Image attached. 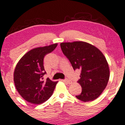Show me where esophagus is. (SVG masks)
Masks as SVG:
<instances>
[{
	"label": "esophagus",
	"instance_id": "obj_1",
	"mask_svg": "<svg viewBox=\"0 0 125 125\" xmlns=\"http://www.w3.org/2000/svg\"><path fill=\"white\" fill-rule=\"evenodd\" d=\"M62 81L64 82L67 83H71V82L70 81H69L68 79H63V80H62Z\"/></svg>",
	"mask_w": 125,
	"mask_h": 125
}]
</instances>
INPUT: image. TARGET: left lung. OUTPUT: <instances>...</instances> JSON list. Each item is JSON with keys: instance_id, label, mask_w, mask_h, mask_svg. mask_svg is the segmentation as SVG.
<instances>
[{"instance_id": "8db88e82", "label": "left lung", "mask_w": 125, "mask_h": 125, "mask_svg": "<svg viewBox=\"0 0 125 125\" xmlns=\"http://www.w3.org/2000/svg\"><path fill=\"white\" fill-rule=\"evenodd\" d=\"M61 47L73 69L81 71L77 82L81 84L82 92L76 97L83 102L96 99L106 88L109 79V67L104 54L85 42L61 43Z\"/></svg>"}]
</instances>
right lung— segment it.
<instances>
[{"mask_svg": "<svg viewBox=\"0 0 125 125\" xmlns=\"http://www.w3.org/2000/svg\"><path fill=\"white\" fill-rule=\"evenodd\" d=\"M58 43L39 47L31 50L21 58L14 71L16 88L24 99L33 104H40L50 98L58 82L49 78L43 81L46 73L43 59L56 48Z\"/></svg>", "mask_w": 125, "mask_h": 125, "instance_id": "add662e5", "label": "right lung"}]
</instances>
